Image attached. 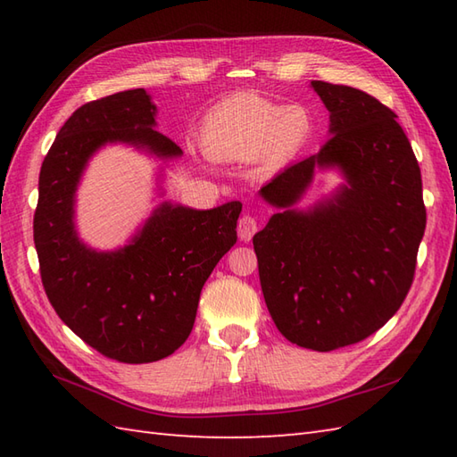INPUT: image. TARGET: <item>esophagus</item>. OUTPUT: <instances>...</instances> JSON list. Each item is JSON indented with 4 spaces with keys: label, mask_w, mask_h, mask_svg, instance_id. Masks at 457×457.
Here are the masks:
<instances>
[{
    "label": "esophagus",
    "mask_w": 457,
    "mask_h": 457,
    "mask_svg": "<svg viewBox=\"0 0 457 457\" xmlns=\"http://www.w3.org/2000/svg\"><path fill=\"white\" fill-rule=\"evenodd\" d=\"M257 231V220L253 216H249V213H244V216L239 218L237 221V234L241 241H251V237L255 236Z\"/></svg>",
    "instance_id": "esophagus-1"
}]
</instances>
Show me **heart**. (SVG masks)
<instances>
[{"mask_svg": "<svg viewBox=\"0 0 457 457\" xmlns=\"http://www.w3.org/2000/svg\"><path fill=\"white\" fill-rule=\"evenodd\" d=\"M312 133L303 105H277L259 96H236L213 108L202 125V147L218 161L255 159L277 169L295 157Z\"/></svg>", "mask_w": 457, "mask_h": 457, "instance_id": "heart-1", "label": "heart"}]
</instances>
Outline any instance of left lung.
Returning <instances> with one entry per match:
<instances>
[{
	"label": "left lung",
	"instance_id": "left-lung-1",
	"mask_svg": "<svg viewBox=\"0 0 457 457\" xmlns=\"http://www.w3.org/2000/svg\"><path fill=\"white\" fill-rule=\"evenodd\" d=\"M329 112V139L259 190L277 213L255 234L261 290L288 342L332 352L361 342L401 308L426 228L420 167L396 115L352 86L310 82ZM316 170L345 182L294 206Z\"/></svg>",
	"mask_w": 457,
	"mask_h": 457
}]
</instances>
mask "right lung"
I'll return each instance as SVG.
<instances>
[{
    "label": "right lung",
    "mask_w": 457,
    "mask_h": 457,
    "mask_svg": "<svg viewBox=\"0 0 457 457\" xmlns=\"http://www.w3.org/2000/svg\"><path fill=\"white\" fill-rule=\"evenodd\" d=\"M154 115L143 88L84 104L58 131L38 174L33 237L45 293L76 336L121 363L159 361L187 342L204 283L237 241L241 202L212 210L162 202L113 251L79 237L76 190L96 151L123 143L159 161L182 154L154 129Z\"/></svg>",
    "instance_id": "1"
}]
</instances>
